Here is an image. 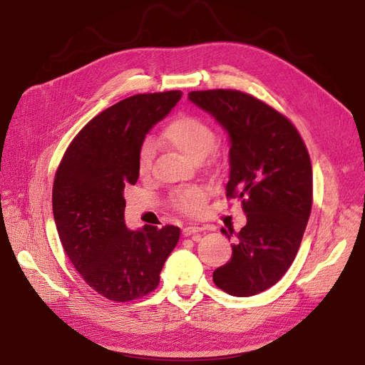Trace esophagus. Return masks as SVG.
<instances>
[{"label":"esophagus","instance_id":"1","mask_svg":"<svg viewBox=\"0 0 365 365\" xmlns=\"http://www.w3.org/2000/svg\"><path fill=\"white\" fill-rule=\"evenodd\" d=\"M202 231L201 227H198V226H194V225H189V226H185L183 227V231H182V234L185 235V237H190V235H195V234H200Z\"/></svg>","mask_w":365,"mask_h":365}]
</instances>
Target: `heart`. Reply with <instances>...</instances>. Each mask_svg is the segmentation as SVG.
<instances>
[{
    "mask_svg": "<svg viewBox=\"0 0 365 365\" xmlns=\"http://www.w3.org/2000/svg\"><path fill=\"white\" fill-rule=\"evenodd\" d=\"M163 138L185 157L194 161L202 160L215 145V131L212 125L194 113H182L171 120L163 131ZM153 153H155L153 143L150 139H146L138 150L136 168L139 176L146 178L150 175ZM208 195L210 190L205 186H187L178 189L173 194L171 204L183 215L197 216L201 213Z\"/></svg>",
    "mask_w": 365,
    "mask_h": 365,
    "instance_id": "b5f03b06",
    "label": "heart"
}]
</instances>
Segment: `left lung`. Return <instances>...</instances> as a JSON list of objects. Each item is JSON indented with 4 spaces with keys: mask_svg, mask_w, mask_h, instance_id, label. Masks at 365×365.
I'll return each mask as SVG.
<instances>
[{
    "mask_svg": "<svg viewBox=\"0 0 365 365\" xmlns=\"http://www.w3.org/2000/svg\"><path fill=\"white\" fill-rule=\"evenodd\" d=\"M187 98L231 138L226 197L240 198L247 216L213 281L231 296H255L277 284L299 252L312 208L309 152L293 123L252 94L217 88ZM222 234L231 238L234 229Z\"/></svg>",
    "mask_w": 365,
    "mask_h": 365,
    "instance_id": "8db88e82",
    "label": "left lung"
}]
</instances>
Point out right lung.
I'll list each match as a JSON object with an SVG mask.
<instances>
[{"mask_svg":"<svg viewBox=\"0 0 365 365\" xmlns=\"http://www.w3.org/2000/svg\"><path fill=\"white\" fill-rule=\"evenodd\" d=\"M182 91L146 93L112 105L69 143L53 183V215L63 250L93 290L113 302L153 292L180 229L124 223V187L139 179L146 133L180 101Z\"/></svg>","mask_w":365,"mask_h":365,"instance_id":"obj_1","label":"right lung"}]
</instances>
